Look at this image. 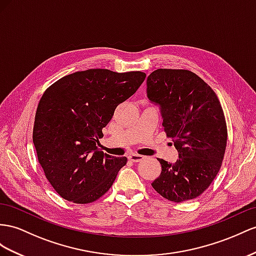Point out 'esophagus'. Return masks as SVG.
<instances>
[{
	"label": "esophagus",
	"mask_w": 256,
	"mask_h": 256,
	"mask_svg": "<svg viewBox=\"0 0 256 256\" xmlns=\"http://www.w3.org/2000/svg\"><path fill=\"white\" fill-rule=\"evenodd\" d=\"M144 158H145V156H140V154H130V156H128V159L132 161V162H140V161H142Z\"/></svg>",
	"instance_id": "1"
}]
</instances>
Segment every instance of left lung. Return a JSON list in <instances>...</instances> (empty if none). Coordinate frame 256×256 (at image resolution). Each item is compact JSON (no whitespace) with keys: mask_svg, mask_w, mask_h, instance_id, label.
Returning a JSON list of instances; mask_svg holds the SVG:
<instances>
[{"mask_svg":"<svg viewBox=\"0 0 256 256\" xmlns=\"http://www.w3.org/2000/svg\"><path fill=\"white\" fill-rule=\"evenodd\" d=\"M149 100L159 104L162 126L178 152L175 163L158 159L154 190L174 202L194 199L218 175L227 144V126L214 90L194 72L158 69L147 78Z\"/></svg>","mask_w":256,"mask_h":256,"instance_id":"left-lung-1","label":"left lung"}]
</instances>
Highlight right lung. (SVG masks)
Returning a JSON list of instances; mask_svg holds the SVG:
<instances>
[{
    "mask_svg": "<svg viewBox=\"0 0 256 256\" xmlns=\"http://www.w3.org/2000/svg\"><path fill=\"white\" fill-rule=\"evenodd\" d=\"M145 78L140 71L88 69L60 78L44 92L32 138L45 176L64 199L90 203L112 186L128 159L104 154L97 144L118 104Z\"/></svg>",
    "mask_w": 256,
    "mask_h": 256,
    "instance_id": "add662e5",
    "label": "right lung"
}]
</instances>
